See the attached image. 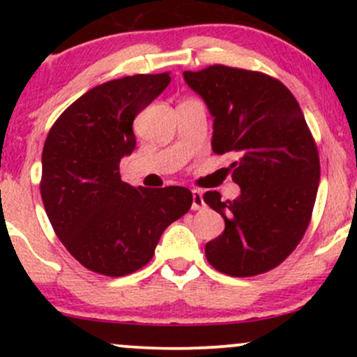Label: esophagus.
Segmentation results:
<instances>
[{"instance_id":"esophagus-1","label":"esophagus","mask_w":357,"mask_h":357,"mask_svg":"<svg viewBox=\"0 0 357 357\" xmlns=\"http://www.w3.org/2000/svg\"><path fill=\"white\" fill-rule=\"evenodd\" d=\"M204 206H206V203L203 199V192L199 190H192V210H203Z\"/></svg>"}]
</instances>
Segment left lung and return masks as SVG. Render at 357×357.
Instances as JSON below:
<instances>
[{
  "instance_id": "8db88e82",
  "label": "left lung",
  "mask_w": 357,
  "mask_h": 357,
  "mask_svg": "<svg viewBox=\"0 0 357 357\" xmlns=\"http://www.w3.org/2000/svg\"><path fill=\"white\" fill-rule=\"evenodd\" d=\"M184 80L215 117L213 153L236 155L231 179L241 188L233 202L204 192V203L225 220V231L204 248L208 261L230 277L268 272L301 243L321 179L301 105L280 80L261 72L210 65L184 72Z\"/></svg>"
}]
</instances>
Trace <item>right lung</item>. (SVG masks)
<instances>
[{
  "mask_svg": "<svg viewBox=\"0 0 357 357\" xmlns=\"http://www.w3.org/2000/svg\"><path fill=\"white\" fill-rule=\"evenodd\" d=\"M169 82L165 72L97 85L61 112L45 141V211L70 255L100 275L149 264L162 231L191 208L188 188H134L119 174L136 147L134 119Z\"/></svg>",
  "mask_w": 357,
  "mask_h": 357,
  "instance_id": "obj_1",
  "label": "right lung"
}]
</instances>
